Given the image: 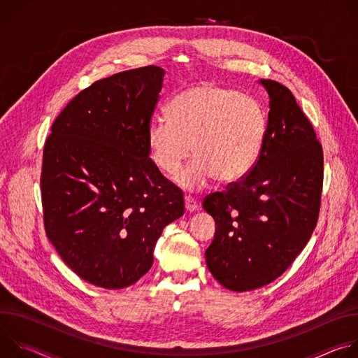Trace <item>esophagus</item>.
Returning a JSON list of instances; mask_svg holds the SVG:
<instances>
[{
    "label": "esophagus",
    "mask_w": 358,
    "mask_h": 358,
    "mask_svg": "<svg viewBox=\"0 0 358 358\" xmlns=\"http://www.w3.org/2000/svg\"><path fill=\"white\" fill-rule=\"evenodd\" d=\"M184 201H185V210H187L188 213H194V211L198 210V202H196V199H195L194 196L185 195Z\"/></svg>",
    "instance_id": "34e87169"
}]
</instances>
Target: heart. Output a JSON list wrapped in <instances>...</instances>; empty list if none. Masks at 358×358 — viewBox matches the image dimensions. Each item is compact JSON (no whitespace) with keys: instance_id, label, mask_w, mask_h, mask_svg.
I'll list each match as a JSON object with an SVG mask.
<instances>
[{"instance_id":"b5f03b06","label":"heart","mask_w":358,"mask_h":358,"mask_svg":"<svg viewBox=\"0 0 358 358\" xmlns=\"http://www.w3.org/2000/svg\"><path fill=\"white\" fill-rule=\"evenodd\" d=\"M169 119L151 122L147 131L150 159L162 173L174 176L196 157L176 181L199 189L214 178L232 184L257 163L266 136V117L257 100L236 90L201 83L177 93Z\"/></svg>"}]
</instances>
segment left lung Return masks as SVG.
<instances>
[{
    "mask_svg": "<svg viewBox=\"0 0 358 358\" xmlns=\"http://www.w3.org/2000/svg\"><path fill=\"white\" fill-rule=\"evenodd\" d=\"M269 116L252 170L202 207L217 224L207 266L227 289L248 292L278 279L316 228L323 189V148L292 92L261 79Z\"/></svg>",
    "mask_w": 358,
    "mask_h": 358,
    "instance_id": "left-lung-1",
    "label": "left lung"
}]
</instances>
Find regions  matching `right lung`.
I'll return each mask as SVG.
<instances>
[{"instance_id": "add662e5", "label": "right lung", "mask_w": 358, "mask_h": 358, "mask_svg": "<svg viewBox=\"0 0 358 358\" xmlns=\"http://www.w3.org/2000/svg\"><path fill=\"white\" fill-rule=\"evenodd\" d=\"M164 71L150 65L96 80L52 123L43 145V225L62 261L86 282L123 289L152 265L184 194L148 157L147 131Z\"/></svg>"}]
</instances>
